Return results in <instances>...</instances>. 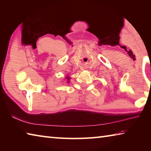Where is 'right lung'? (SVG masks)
<instances>
[{
    "mask_svg": "<svg viewBox=\"0 0 151 151\" xmlns=\"http://www.w3.org/2000/svg\"><path fill=\"white\" fill-rule=\"evenodd\" d=\"M65 79H66V80H67V83H69L70 80V77H69V76H68V75H66V77H65Z\"/></svg>",
    "mask_w": 151,
    "mask_h": 151,
    "instance_id": "1",
    "label": "right lung"
}]
</instances>
